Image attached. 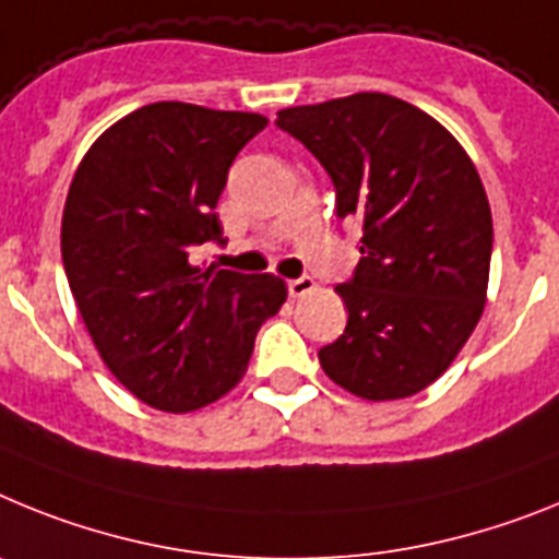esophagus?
I'll use <instances>...</instances> for the list:
<instances>
[{
  "label": "esophagus",
  "instance_id": "esophagus-1",
  "mask_svg": "<svg viewBox=\"0 0 559 559\" xmlns=\"http://www.w3.org/2000/svg\"><path fill=\"white\" fill-rule=\"evenodd\" d=\"M286 289H289V295H293V298H304V295L312 293L314 289V281L309 278V275H300V278L286 281Z\"/></svg>",
  "mask_w": 559,
  "mask_h": 559
}]
</instances>
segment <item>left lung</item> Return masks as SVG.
Segmentation results:
<instances>
[{
    "label": "left lung",
    "instance_id": "8db88e82",
    "mask_svg": "<svg viewBox=\"0 0 559 559\" xmlns=\"http://www.w3.org/2000/svg\"><path fill=\"white\" fill-rule=\"evenodd\" d=\"M334 182L362 259L334 293L346 332L318 352L329 380L371 402L405 400L448 371L487 304L492 213L459 140L382 92L281 109Z\"/></svg>",
    "mask_w": 559,
    "mask_h": 559
}]
</instances>
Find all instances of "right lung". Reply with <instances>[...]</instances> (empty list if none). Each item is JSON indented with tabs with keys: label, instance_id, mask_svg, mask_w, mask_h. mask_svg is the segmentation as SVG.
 <instances>
[{
	"label": "right lung",
	"instance_id": "obj_1",
	"mask_svg": "<svg viewBox=\"0 0 559 559\" xmlns=\"http://www.w3.org/2000/svg\"><path fill=\"white\" fill-rule=\"evenodd\" d=\"M264 115L159 100L100 134L78 165L61 259L100 360L145 405L186 414L239 385L275 275L191 264L222 239L216 202Z\"/></svg>",
	"mask_w": 559,
	"mask_h": 559
}]
</instances>
